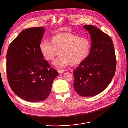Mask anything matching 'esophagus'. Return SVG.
Segmentation results:
<instances>
[{
	"instance_id": "1",
	"label": "esophagus",
	"mask_w": 128,
	"mask_h": 128,
	"mask_svg": "<svg viewBox=\"0 0 128 128\" xmlns=\"http://www.w3.org/2000/svg\"><path fill=\"white\" fill-rule=\"evenodd\" d=\"M58 72L60 74H63L64 72V70H63V69H58Z\"/></svg>"
}]
</instances>
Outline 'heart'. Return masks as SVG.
<instances>
[{
	"label": "heart",
	"instance_id": "heart-1",
	"mask_svg": "<svg viewBox=\"0 0 128 128\" xmlns=\"http://www.w3.org/2000/svg\"><path fill=\"white\" fill-rule=\"evenodd\" d=\"M52 42H42L40 49L43 56L48 60H52L59 54H61L54 62L56 67H65L70 64H79L88 56L90 43L86 38L80 37L69 33L59 34L52 39Z\"/></svg>",
	"mask_w": 128,
	"mask_h": 128
}]
</instances>
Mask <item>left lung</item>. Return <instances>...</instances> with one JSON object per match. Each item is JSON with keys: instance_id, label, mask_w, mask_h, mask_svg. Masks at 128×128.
I'll list each match as a JSON object with an SVG mask.
<instances>
[{"instance_id": "left-lung-1", "label": "left lung", "mask_w": 128, "mask_h": 128, "mask_svg": "<svg viewBox=\"0 0 128 128\" xmlns=\"http://www.w3.org/2000/svg\"><path fill=\"white\" fill-rule=\"evenodd\" d=\"M91 39L90 52L74 71V86L81 96L90 97L102 92L110 84L116 61L112 40L96 26L85 25Z\"/></svg>"}]
</instances>
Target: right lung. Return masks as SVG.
I'll return each mask as SVG.
<instances>
[{
	"mask_svg": "<svg viewBox=\"0 0 128 128\" xmlns=\"http://www.w3.org/2000/svg\"><path fill=\"white\" fill-rule=\"evenodd\" d=\"M45 31L44 27L23 30L10 44L6 54L10 86L17 96L28 102L45 100L59 75L44 60L40 49Z\"/></svg>",
	"mask_w": 128,
	"mask_h": 128,
	"instance_id": "1",
	"label": "right lung"
}]
</instances>
